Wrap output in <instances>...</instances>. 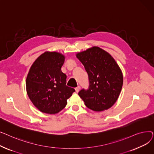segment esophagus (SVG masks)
<instances>
[{
	"label": "esophagus",
	"mask_w": 154,
	"mask_h": 154,
	"mask_svg": "<svg viewBox=\"0 0 154 154\" xmlns=\"http://www.w3.org/2000/svg\"><path fill=\"white\" fill-rule=\"evenodd\" d=\"M80 87L79 86H78V87H75V92H77V93H78L79 92V90H80Z\"/></svg>",
	"instance_id": "34e87169"
}]
</instances>
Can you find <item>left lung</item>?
<instances>
[{
    "mask_svg": "<svg viewBox=\"0 0 154 154\" xmlns=\"http://www.w3.org/2000/svg\"><path fill=\"white\" fill-rule=\"evenodd\" d=\"M76 56L84 66L89 82L87 89L79 91L80 97L92 110L110 108L117 101L123 85L122 73L117 63L108 52L98 47Z\"/></svg>",
    "mask_w": 154,
    "mask_h": 154,
    "instance_id": "8db88e82",
    "label": "left lung"
}]
</instances>
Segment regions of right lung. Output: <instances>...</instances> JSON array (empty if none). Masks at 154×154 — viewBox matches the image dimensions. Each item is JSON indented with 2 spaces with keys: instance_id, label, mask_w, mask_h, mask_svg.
Returning <instances> with one entry per match:
<instances>
[{
  "instance_id": "obj_1",
  "label": "right lung",
  "mask_w": 154,
  "mask_h": 154,
  "mask_svg": "<svg viewBox=\"0 0 154 154\" xmlns=\"http://www.w3.org/2000/svg\"><path fill=\"white\" fill-rule=\"evenodd\" d=\"M64 56L58 52H46L31 66L26 79L29 97L42 112L55 114L67 105L75 92L66 85V75L61 71Z\"/></svg>"
}]
</instances>
